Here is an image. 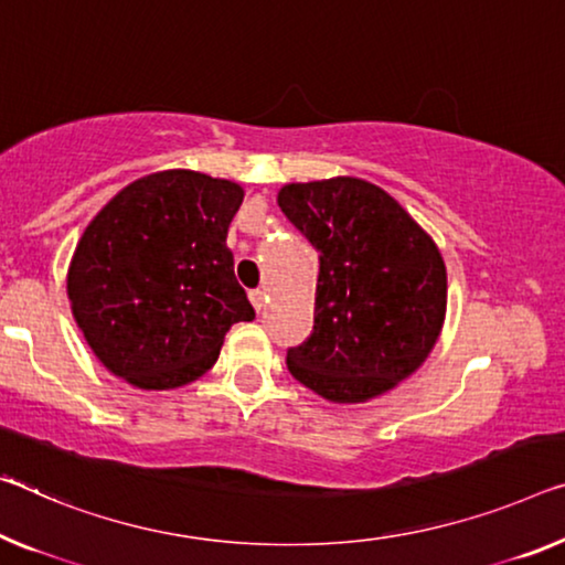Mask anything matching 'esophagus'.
<instances>
[{"instance_id": "1", "label": "esophagus", "mask_w": 565, "mask_h": 565, "mask_svg": "<svg viewBox=\"0 0 565 565\" xmlns=\"http://www.w3.org/2000/svg\"><path fill=\"white\" fill-rule=\"evenodd\" d=\"M249 300H253V306H255V310L259 312V310H263L265 308V290H253V292H249Z\"/></svg>"}]
</instances>
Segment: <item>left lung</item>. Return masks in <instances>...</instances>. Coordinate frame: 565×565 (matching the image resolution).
Instances as JSON below:
<instances>
[{
	"instance_id": "left-lung-1",
	"label": "left lung",
	"mask_w": 565,
	"mask_h": 565,
	"mask_svg": "<svg viewBox=\"0 0 565 565\" xmlns=\"http://www.w3.org/2000/svg\"><path fill=\"white\" fill-rule=\"evenodd\" d=\"M282 214L320 253L316 323L288 349L302 386L335 404H361L427 361L447 312L437 245L384 189L335 177L285 184Z\"/></svg>"
}]
</instances>
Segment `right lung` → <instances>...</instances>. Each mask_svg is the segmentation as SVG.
<instances>
[{"mask_svg": "<svg viewBox=\"0 0 565 565\" xmlns=\"http://www.w3.org/2000/svg\"><path fill=\"white\" fill-rule=\"evenodd\" d=\"M245 192L169 169L136 179L85 227L67 298L85 341L138 388H177L214 366L230 328L255 310L234 277L227 230Z\"/></svg>", "mask_w": 565, "mask_h": 565, "instance_id": "add662e5", "label": "right lung"}]
</instances>
